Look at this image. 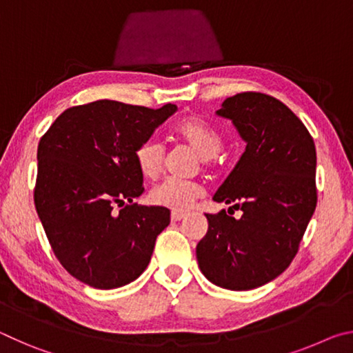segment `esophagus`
<instances>
[{"instance_id":"esophagus-1","label":"esophagus","mask_w":353,"mask_h":353,"mask_svg":"<svg viewBox=\"0 0 353 353\" xmlns=\"http://www.w3.org/2000/svg\"><path fill=\"white\" fill-rule=\"evenodd\" d=\"M183 218H185V213H182V212H172L171 213V219L172 221H181Z\"/></svg>"}]
</instances>
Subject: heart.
<instances>
[{"label":"heart","mask_w":353,"mask_h":353,"mask_svg":"<svg viewBox=\"0 0 353 353\" xmlns=\"http://www.w3.org/2000/svg\"><path fill=\"white\" fill-rule=\"evenodd\" d=\"M174 134L199 155L205 168H212L223 148V140L218 132L198 118H183L176 124ZM135 162L143 177L155 179L163 170L165 146L157 139L145 140L137 148ZM202 194L204 187L199 182L168 177L152 188L151 201L155 205L182 212L188 210Z\"/></svg>","instance_id":"heart-1"}]
</instances>
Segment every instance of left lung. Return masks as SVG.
<instances>
[{
	"label": "left lung",
	"mask_w": 353,
	"mask_h": 353,
	"mask_svg": "<svg viewBox=\"0 0 353 353\" xmlns=\"http://www.w3.org/2000/svg\"><path fill=\"white\" fill-rule=\"evenodd\" d=\"M216 115L234 123L246 149L213 201L243 214L207 213L196 256L212 283L254 290L279 277L297 254L318 202L316 148L301 119L270 94L238 93Z\"/></svg>",
	"instance_id": "obj_1"
}]
</instances>
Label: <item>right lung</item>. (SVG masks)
Wrapping results in <instances>:
<instances>
[{
    "label": "right lung",
    "instance_id": "1",
    "mask_svg": "<svg viewBox=\"0 0 353 353\" xmlns=\"http://www.w3.org/2000/svg\"><path fill=\"white\" fill-rule=\"evenodd\" d=\"M176 110L99 99L70 107L40 139L35 208L57 260L81 282L119 288L151 261L170 210L134 202L145 190L135 151Z\"/></svg>",
    "mask_w": 353,
    "mask_h": 353
}]
</instances>
